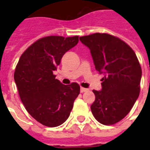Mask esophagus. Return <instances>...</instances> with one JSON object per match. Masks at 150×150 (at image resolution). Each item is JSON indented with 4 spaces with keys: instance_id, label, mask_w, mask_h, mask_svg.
<instances>
[{
    "instance_id": "esophagus-1",
    "label": "esophagus",
    "mask_w": 150,
    "mask_h": 150,
    "mask_svg": "<svg viewBox=\"0 0 150 150\" xmlns=\"http://www.w3.org/2000/svg\"><path fill=\"white\" fill-rule=\"evenodd\" d=\"M87 90H88V89H86V88H83V87H81V88H80V92H81V93H84V92H86Z\"/></svg>"
}]
</instances>
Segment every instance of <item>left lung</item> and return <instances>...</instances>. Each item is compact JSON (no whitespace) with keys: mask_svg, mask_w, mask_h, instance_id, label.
<instances>
[{"mask_svg":"<svg viewBox=\"0 0 150 150\" xmlns=\"http://www.w3.org/2000/svg\"><path fill=\"white\" fill-rule=\"evenodd\" d=\"M90 50L96 70L104 76L102 89L93 90L94 117L105 125L118 122L129 113L139 96L142 69L134 50L123 40L107 33L79 37Z\"/></svg>","mask_w":150,"mask_h":150,"instance_id":"obj_1","label":"left lung"}]
</instances>
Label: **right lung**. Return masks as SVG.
Listing matches in <instances>:
<instances>
[{"mask_svg":"<svg viewBox=\"0 0 150 150\" xmlns=\"http://www.w3.org/2000/svg\"><path fill=\"white\" fill-rule=\"evenodd\" d=\"M79 43V36H50L33 43L20 57L14 79L20 99L35 120L57 127L68 118L79 85H63L54 71L66 52Z\"/></svg>","mask_w":150,"mask_h":150,"instance_id":"obj_1","label":"right lung"}]
</instances>
